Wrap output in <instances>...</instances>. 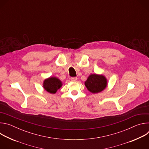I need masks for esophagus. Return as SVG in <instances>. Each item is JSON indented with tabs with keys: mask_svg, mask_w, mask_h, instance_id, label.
Instances as JSON below:
<instances>
[{
	"mask_svg": "<svg viewBox=\"0 0 149 149\" xmlns=\"http://www.w3.org/2000/svg\"><path fill=\"white\" fill-rule=\"evenodd\" d=\"M71 80L72 81H76L77 80V77H71Z\"/></svg>",
	"mask_w": 149,
	"mask_h": 149,
	"instance_id": "1",
	"label": "esophagus"
}]
</instances>
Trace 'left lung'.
Instances as JSON below:
<instances>
[{
    "label": "left lung",
    "mask_w": 149,
    "mask_h": 149,
    "mask_svg": "<svg viewBox=\"0 0 149 149\" xmlns=\"http://www.w3.org/2000/svg\"><path fill=\"white\" fill-rule=\"evenodd\" d=\"M85 86L92 93H98L103 91L107 86V81L102 75L91 74L85 82Z\"/></svg>",
    "instance_id": "obj_1"
}]
</instances>
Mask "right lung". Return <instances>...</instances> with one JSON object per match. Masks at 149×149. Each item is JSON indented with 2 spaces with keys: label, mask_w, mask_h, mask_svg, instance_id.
<instances>
[{
  "label": "right lung",
  "mask_w": 149,
  "mask_h": 149,
  "mask_svg": "<svg viewBox=\"0 0 149 149\" xmlns=\"http://www.w3.org/2000/svg\"><path fill=\"white\" fill-rule=\"evenodd\" d=\"M62 82L56 77H49L45 79L43 83L44 89L51 94H55L62 86Z\"/></svg>",
  "instance_id": "add662e5"
}]
</instances>
